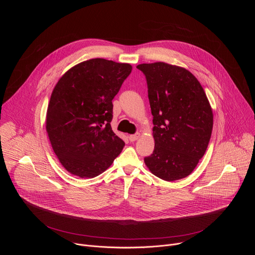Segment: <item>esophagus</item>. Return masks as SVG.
<instances>
[{
  "mask_svg": "<svg viewBox=\"0 0 255 255\" xmlns=\"http://www.w3.org/2000/svg\"><path fill=\"white\" fill-rule=\"evenodd\" d=\"M139 137H140V134H139V133L132 134V135H129V140H130L131 142H133V141H136Z\"/></svg>",
  "mask_w": 255,
  "mask_h": 255,
  "instance_id": "34e87169",
  "label": "esophagus"
}]
</instances>
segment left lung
Instances as JSON below:
<instances>
[{
  "instance_id": "left-lung-1",
  "label": "left lung",
  "mask_w": 255,
  "mask_h": 255,
  "mask_svg": "<svg viewBox=\"0 0 255 255\" xmlns=\"http://www.w3.org/2000/svg\"><path fill=\"white\" fill-rule=\"evenodd\" d=\"M137 68L146 77L154 125V150L144 158L145 165L163 180L184 178L207 150L213 129L210 102L185 67L157 61Z\"/></svg>"
}]
</instances>
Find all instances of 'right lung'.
I'll list each match as a JSON object with an SVG mask.
<instances>
[{
	"label": "right lung",
	"instance_id": "right-lung-1",
	"mask_svg": "<svg viewBox=\"0 0 255 255\" xmlns=\"http://www.w3.org/2000/svg\"><path fill=\"white\" fill-rule=\"evenodd\" d=\"M132 65L92 58L69 68L48 103L45 128L61 165L71 174L93 178L110 167L124 141L112 130V100Z\"/></svg>",
	"mask_w": 255,
	"mask_h": 255
}]
</instances>
